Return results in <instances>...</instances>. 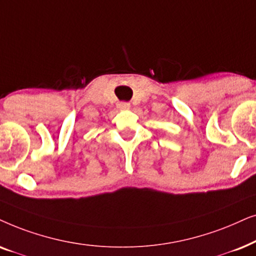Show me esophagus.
<instances>
[{
    "label": "esophagus",
    "instance_id": "esophagus-1",
    "mask_svg": "<svg viewBox=\"0 0 256 256\" xmlns=\"http://www.w3.org/2000/svg\"><path fill=\"white\" fill-rule=\"evenodd\" d=\"M118 108H120V110H128V108H130V103H126V102H120V103L118 104Z\"/></svg>",
    "mask_w": 256,
    "mask_h": 256
}]
</instances>
